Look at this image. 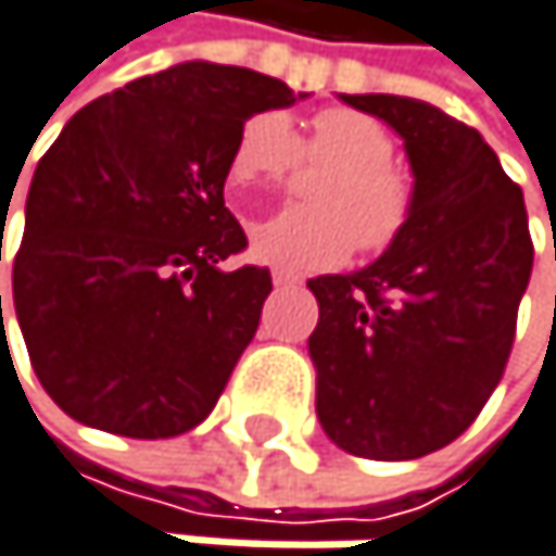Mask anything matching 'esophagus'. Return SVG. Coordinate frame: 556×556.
Wrapping results in <instances>:
<instances>
[{"label": "esophagus", "mask_w": 556, "mask_h": 556, "mask_svg": "<svg viewBox=\"0 0 556 556\" xmlns=\"http://www.w3.org/2000/svg\"><path fill=\"white\" fill-rule=\"evenodd\" d=\"M296 283H300V276H296V273H287V269H276V273H273V287H280V290H283V287H296Z\"/></svg>", "instance_id": "34e87169"}]
</instances>
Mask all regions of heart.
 Returning a JSON list of instances; mask_svg holds the SVG:
<instances>
[{
	"label": "heart",
	"instance_id": "b5f03b06",
	"mask_svg": "<svg viewBox=\"0 0 556 556\" xmlns=\"http://www.w3.org/2000/svg\"><path fill=\"white\" fill-rule=\"evenodd\" d=\"M296 160L330 166L333 173L313 189V206H290L250 229V253L280 269H330L353 247L363 253L387 250L410 223L414 182L390 166L393 139L367 113L324 110L293 136L283 113H256L243 123L229 156L237 186L283 182Z\"/></svg>",
	"mask_w": 556,
	"mask_h": 556
}]
</instances>
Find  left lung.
Listing matches in <instances>:
<instances>
[{
    "mask_svg": "<svg viewBox=\"0 0 556 556\" xmlns=\"http://www.w3.org/2000/svg\"><path fill=\"white\" fill-rule=\"evenodd\" d=\"M340 99L403 139L414 213L370 266L306 283L316 417L353 457L417 460L457 440L504 377L533 266L523 193L483 136L437 105Z\"/></svg>",
    "mask_w": 556,
    "mask_h": 556,
    "instance_id": "obj_1",
    "label": "left lung"
}]
</instances>
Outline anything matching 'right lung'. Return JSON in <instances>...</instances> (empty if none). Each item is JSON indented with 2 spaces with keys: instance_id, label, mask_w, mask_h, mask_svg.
<instances>
[{
  "instance_id": "1",
  "label": "right lung",
  "mask_w": 556,
  "mask_h": 556,
  "mask_svg": "<svg viewBox=\"0 0 556 556\" xmlns=\"http://www.w3.org/2000/svg\"><path fill=\"white\" fill-rule=\"evenodd\" d=\"M306 92L179 62L105 92L39 160L12 303L42 390L136 440L193 430L250 346L269 269H223L247 232L223 203L243 123ZM2 313V300H0Z\"/></svg>"
}]
</instances>
